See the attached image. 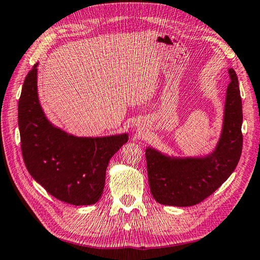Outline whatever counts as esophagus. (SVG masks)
<instances>
[{
    "mask_svg": "<svg viewBox=\"0 0 260 260\" xmlns=\"http://www.w3.org/2000/svg\"><path fill=\"white\" fill-rule=\"evenodd\" d=\"M141 125V124H140ZM140 125H138V124H136V127L138 128V129H140Z\"/></svg>",
    "mask_w": 260,
    "mask_h": 260,
    "instance_id": "1",
    "label": "esophagus"
}]
</instances>
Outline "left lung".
I'll use <instances>...</instances> for the list:
<instances>
[{
	"instance_id": "left-lung-1",
	"label": "left lung",
	"mask_w": 260,
	"mask_h": 260,
	"mask_svg": "<svg viewBox=\"0 0 260 260\" xmlns=\"http://www.w3.org/2000/svg\"><path fill=\"white\" fill-rule=\"evenodd\" d=\"M224 116L218 141L212 152L198 156H176L146 146L150 192L161 205L192 206L224 184L236 168L243 148V105L238 77L228 69Z\"/></svg>"
}]
</instances>
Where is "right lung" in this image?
I'll return each mask as SVG.
<instances>
[{
	"label": "right lung",
	"instance_id": "right-lung-1",
	"mask_svg": "<svg viewBox=\"0 0 260 260\" xmlns=\"http://www.w3.org/2000/svg\"><path fill=\"white\" fill-rule=\"evenodd\" d=\"M38 65L26 75L19 100L24 162L52 196L74 206L93 205L104 190L108 161L127 143L128 133L75 136L54 125L39 100Z\"/></svg>",
	"mask_w": 260,
	"mask_h": 260
}]
</instances>
